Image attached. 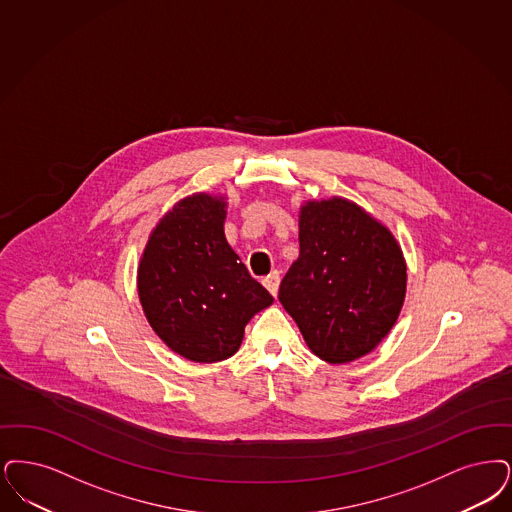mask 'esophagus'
<instances>
[{
	"instance_id": "esophagus-1",
	"label": "esophagus",
	"mask_w": 512,
	"mask_h": 512,
	"mask_svg": "<svg viewBox=\"0 0 512 512\" xmlns=\"http://www.w3.org/2000/svg\"><path fill=\"white\" fill-rule=\"evenodd\" d=\"M263 284H265L266 289L276 297V295H278V286H280V272H278V270H272L268 276L263 278Z\"/></svg>"
}]
</instances>
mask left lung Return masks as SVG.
Masks as SVG:
<instances>
[{
  "label": "left lung",
  "instance_id": "1",
  "mask_svg": "<svg viewBox=\"0 0 512 512\" xmlns=\"http://www.w3.org/2000/svg\"><path fill=\"white\" fill-rule=\"evenodd\" d=\"M406 280V259L389 228L333 196L301 205L299 257L278 299L318 358L347 364L389 335Z\"/></svg>",
  "mask_w": 512,
  "mask_h": 512
}]
</instances>
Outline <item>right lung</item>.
<instances>
[{
	"label": "right lung",
	"instance_id": "add662e5",
	"mask_svg": "<svg viewBox=\"0 0 512 512\" xmlns=\"http://www.w3.org/2000/svg\"><path fill=\"white\" fill-rule=\"evenodd\" d=\"M225 196L192 194L152 230L137 272L144 316L186 360L230 358L247 322L272 305L225 238Z\"/></svg>",
	"mask_w": 512,
	"mask_h": 512
}]
</instances>
